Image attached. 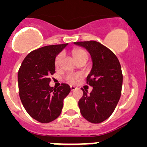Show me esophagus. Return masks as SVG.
Returning a JSON list of instances; mask_svg holds the SVG:
<instances>
[{"mask_svg": "<svg viewBox=\"0 0 147 147\" xmlns=\"http://www.w3.org/2000/svg\"><path fill=\"white\" fill-rule=\"evenodd\" d=\"M76 87L75 86H73V85H71V91H74V90H76Z\"/></svg>", "mask_w": 147, "mask_h": 147, "instance_id": "1", "label": "esophagus"}]
</instances>
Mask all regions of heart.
Masks as SVG:
<instances>
[{
  "mask_svg": "<svg viewBox=\"0 0 147 147\" xmlns=\"http://www.w3.org/2000/svg\"><path fill=\"white\" fill-rule=\"evenodd\" d=\"M73 55H74L75 60L82 57L88 58V54H87L85 51L82 50V49H75V50H74L73 51ZM63 57H64L63 53H60V54H58V56L55 59V65L57 67L60 65L61 62L63 59ZM80 76H81V74H69L67 75L66 79L69 82L75 83Z\"/></svg>",
  "mask_w": 147,
  "mask_h": 147,
  "instance_id": "1",
  "label": "heart"
}]
</instances>
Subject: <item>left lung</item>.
I'll return each instance as SVG.
<instances>
[{"mask_svg":"<svg viewBox=\"0 0 147 147\" xmlns=\"http://www.w3.org/2000/svg\"><path fill=\"white\" fill-rule=\"evenodd\" d=\"M88 51L92 59V68L87 81L93 87L91 93L83 89L79 101L82 116L88 121L98 124L110 117L121 97L123 76L117 57L96 41L74 42Z\"/></svg>","mask_w":147,"mask_h":147,"instance_id":"obj_1","label":"left lung"}]
</instances>
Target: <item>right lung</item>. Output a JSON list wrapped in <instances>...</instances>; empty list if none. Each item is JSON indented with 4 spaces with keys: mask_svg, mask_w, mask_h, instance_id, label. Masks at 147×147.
I'll return each mask as SVG.
<instances>
[{
    "mask_svg": "<svg viewBox=\"0 0 147 147\" xmlns=\"http://www.w3.org/2000/svg\"><path fill=\"white\" fill-rule=\"evenodd\" d=\"M67 45H47L32 51L23 59L18 74L19 95L31 117L49 123L60 115L64 98L69 94L67 84L54 88L49 85L50 75L55 73L57 56Z\"/></svg>",
    "mask_w": 147,
    "mask_h": 147,
    "instance_id": "obj_1",
    "label": "right lung"
}]
</instances>
